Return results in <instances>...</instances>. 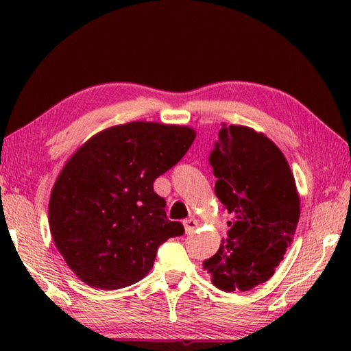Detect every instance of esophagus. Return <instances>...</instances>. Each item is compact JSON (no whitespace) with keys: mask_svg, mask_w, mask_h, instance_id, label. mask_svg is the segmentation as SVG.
<instances>
[{"mask_svg":"<svg viewBox=\"0 0 351 351\" xmlns=\"http://www.w3.org/2000/svg\"><path fill=\"white\" fill-rule=\"evenodd\" d=\"M182 224H184V229H186V234H192L193 230L197 229L198 221L195 218H187V219H184Z\"/></svg>","mask_w":351,"mask_h":351,"instance_id":"34e87169","label":"esophagus"}]
</instances>
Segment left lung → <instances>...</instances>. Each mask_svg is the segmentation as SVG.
<instances>
[{
    "label": "left lung",
    "instance_id": "1",
    "mask_svg": "<svg viewBox=\"0 0 351 351\" xmlns=\"http://www.w3.org/2000/svg\"><path fill=\"white\" fill-rule=\"evenodd\" d=\"M209 164L232 218L228 239L203 266L217 288L247 291L269 280L293 241L300 217L294 176L274 142L241 125L221 127Z\"/></svg>",
    "mask_w": 351,
    "mask_h": 351
}]
</instances>
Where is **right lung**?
Returning a JSON list of instances; mask_svg holds the SVG:
<instances>
[{"mask_svg": "<svg viewBox=\"0 0 351 351\" xmlns=\"http://www.w3.org/2000/svg\"><path fill=\"white\" fill-rule=\"evenodd\" d=\"M189 127L156 122L116 125L85 142L52 187L49 228L58 252L82 282L125 288L153 268L158 247L184 234L170 221L158 176L187 153Z\"/></svg>", "mask_w": 351, "mask_h": 351, "instance_id": "1", "label": "right lung"}]
</instances>
